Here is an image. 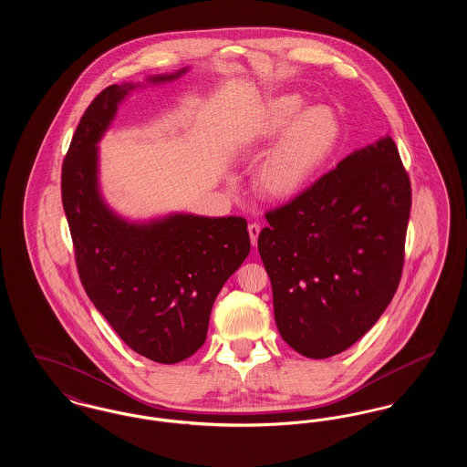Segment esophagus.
<instances>
[{
  "label": "esophagus",
  "instance_id": "obj_1",
  "mask_svg": "<svg viewBox=\"0 0 467 467\" xmlns=\"http://www.w3.org/2000/svg\"><path fill=\"white\" fill-rule=\"evenodd\" d=\"M248 234H250V242L255 246V244H257V238H259V234H261V225L255 223H250V225H248Z\"/></svg>",
  "mask_w": 467,
  "mask_h": 467
}]
</instances>
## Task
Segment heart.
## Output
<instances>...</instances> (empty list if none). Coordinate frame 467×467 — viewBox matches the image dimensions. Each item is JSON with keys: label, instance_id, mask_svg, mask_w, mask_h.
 <instances>
[{"label": "heart", "instance_id": "heart-1", "mask_svg": "<svg viewBox=\"0 0 467 467\" xmlns=\"http://www.w3.org/2000/svg\"><path fill=\"white\" fill-rule=\"evenodd\" d=\"M299 96L273 99L261 113L252 138L269 141L282 132L261 162L255 177L257 191L267 200L290 201L303 194L333 156L339 124L324 107L303 110Z\"/></svg>", "mask_w": 467, "mask_h": 467}]
</instances>
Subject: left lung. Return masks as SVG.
<instances>
[{
	"instance_id": "1",
	"label": "left lung",
	"mask_w": 467,
	"mask_h": 467,
	"mask_svg": "<svg viewBox=\"0 0 467 467\" xmlns=\"http://www.w3.org/2000/svg\"><path fill=\"white\" fill-rule=\"evenodd\" d=\"M410 208V177L387 136L267 212L257 246L290 348L336 356L377 324L400 287Z\"/></svg>"
}]
</instances>
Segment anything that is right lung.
<instances>
[{"instance_id":"obj_1","label":"right lung","mask_w":467,"mask_h":467,"mask_svg":"<svg viewBox=\"0 0 467 467\" xmlns=\"http://www.w3.org/2000/svg\"><path fill=\"white\" fill-rule=\"evenodd\" d=\"M131 88L110 86L90 101L65 156L61 198L77 271L94 306L136 354L175 364L202 347L213 301L246 259L250 236L242 217L173 215L133 225L103 204L96 143Z\"/></svg>"}]
</instances>
